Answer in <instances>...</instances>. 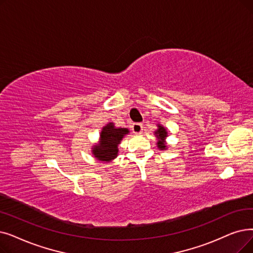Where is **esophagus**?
<instances>
[{"label": "esophagus", "instance_id": "1", "mask_svg": "<svg viewBox=\"0 0 253 253\" xmlns=\"http://www.w3.org/2000/svg\"><path fill=\"white\" fill-rule=\"evenodd\" d=\"M131 128H132L133 133H135V134H139L142 132V124L141 123H134L132 126H131Z\"/></svg>", "mask_w": 253, "mask_h": 253}]
</instances>
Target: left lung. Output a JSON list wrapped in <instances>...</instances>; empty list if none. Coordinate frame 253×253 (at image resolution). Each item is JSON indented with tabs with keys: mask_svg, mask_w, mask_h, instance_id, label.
Listing matches in <instances>:
<instances>
[{
	"mask_svg": "<svg viewBox=\"0 0 253 253\" xmlns=\"http://www.w3.org/2000/svg\"><path fill=\"white\" fill-rule=\"evenodd\" d=\"M154 133H155V136L157 138V142H156L157 148L161 151L168 150V145H167L166 139L169 135H168V131H167L166 127L162 126L161 124H157V129Z\"/></svg>",
	"mask_w": 253,
	"mask_h": 253,
	"instance_id": "1",
	"label": "left lung"
}]
</instances>
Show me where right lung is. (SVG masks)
<instances>
[{
  "label": "right lung",
  "instance_id": "right-lung-1",
  "mask_svg": "<svg viewBox=\"0 0 253 253\" xmlns=\"http://www.w3.org/2000/svg\"><path fill=\"white\" fill-rule=\"evenodd\" d=\"M128 128L116 127L113 122L102 127L99 134V140L92 146V155L99 161L111 162L118 157L119 145L123 137L129 134Z\"/></svg>",
  "mask_w": 253,
  "mask_h": 253
}]
</instances>
